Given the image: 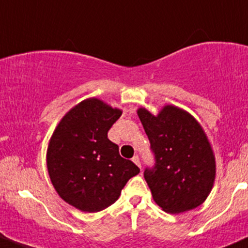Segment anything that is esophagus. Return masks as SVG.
Returning a JSON list of instances; mask_svg holds the SVG:
<instances>
[{"label": "esophagus", "mask_w": 248, "mask_h": 248, "mask_svg": "<svg viewBox=\"0 0 248 248\" xmlns=\"http://www.w3.org/2000/svg\"><path fill=\"white\" fill-rule=\"evenodd\" d=\"M132 161L134 162V163L137 164V166L139 167V168H141V163H140V159H139V156H134L133 158H132Z\"/></svg>", "instance_id": "obj_1"}]
</instances>
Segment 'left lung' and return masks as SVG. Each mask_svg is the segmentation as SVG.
Here are the masks:
<instances>
[{
  "mask_svg": "<svg viewBox=\"0 0 248 248\" xmlns=\"http://www.w3.org/2000/svg\"><path fill=\"white\" fill-rule=\"evenodd\" d=\"M156 164L144 171L155 202L180 214L206 201L216 177V158L202 124L186 110L164 106L154 115L137 110Z\"/></svg>",
  "mask_w": 248,
  "mask_h": 248,
  "instance_id": "left-lung-1",
  "label": "left lung"
}]
</instances>
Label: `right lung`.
<instances>
[{"instance_id":"right-lung-1","label":"right lung","mask_w":248,"mask_h":248,"mask_svg":"<svg viewBox=\"0 0 248 248\" xmlns=\"http://www.w3.org/2000/svg\"><path fill=\"white\" fill-rule=\"evenodd\" d=\"M102 99H84L66 112L46 150V167L57 194L84 212H98L119 199L140 169L120 156L108 131L121 116Z\"/></svg>"}]
</instances>
